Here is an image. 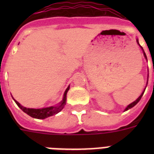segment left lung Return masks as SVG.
<instances>
[{"instance_id":"left-lung-1","label":"left lung","mask_w":154,"mask_h":154,"mask_svg":"<svg viewBox=\"0 0 154 154\" xmlns=\"http://www.w3.org/2000/svg\"><path fill=\"white\" fill-rule=\"evenodd\" d=\"M137 43H138V44H139L138 40H137ZM141 48H142V47H141ZM142 49H143V48H142ZM143 55H144V57H145V58H146V54H145V52H144V51H143ZM144 91H145V90H143V92H142V94H141L140 96V97H139L138 99H137V100H136V101H134V102H133V103H132L131 104H130V105H129V106H128L127 107H126V109H125V111H126V110H128V109H130V108H132V107H133V106H135V105H137V103H139V101L140 100L141 98H142V96H143V95Z\"/></svg>"}]
</instances>
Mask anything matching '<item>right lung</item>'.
Segmentation results:
<instances>
[{
    "mask_svg": "<svg viewBox=\"0 0 154 154\" xmlns=\"http://www.w3.org/2000/svg\"><path fill=\"white\" fill-rule=\"evenodd\" d=\"M69 89V86L68 87L67 89L65 90V93H64V97L62 99V103H60L59 106H51L48 107V108H43V109H29L25 108V107L22 106L18 102H17L15 99H14L15 101L16 104L18 106V107L22 110L23 112L29 115L30 116L33 118H36V119H45V118L51 116L55 115L58 112H59L62 109L64 108L65 105L66 104V95Z\"/></svg>",
    "mask_w": 154,
    "mask_h": 154,
    "instance_id": "1",
    "label": "right lung"
}]
</instances>
